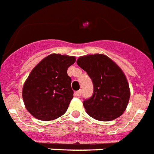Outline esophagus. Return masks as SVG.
Masks as SVG:
<instances>
[{
    "label": "esophagus",
    "instance_id": "34e87169",
    "mask_svg": "<svg viewBox=\"0 0 154 154\" xmlns=\"http://www.w3.org/2000/svg\"><path fill=\"white\" fill-rule=\"evenodd\" d=\"M81 94H82V90H79V91H77L75 92V95L76 96L79 97L81 95Z\"/></svg>",
    "mask_w": 154,
    "mask_h": 154
}]
</instances>
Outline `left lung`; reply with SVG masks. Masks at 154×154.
Returning a JSON list of instances; mask_svg holds the SVG:
<instances>
[{
  "label": "left lung",
  "mask_w": 154,
  "mask_h": 154,
  "mask_svg": "<svg viewBox=\"0 0 154 154\" xmlns=\"http://www.w3.org/2000/svg\"><path fill=\"white\" fill-rule=\"evenodd\" d=\"M77 64L91 79L94 93L83 101L88 115L98 121H111L126 109L130 92L122 69L103 54L81 56Z\"/></svg>",
  "instance_id": "1"
}]
</instances>
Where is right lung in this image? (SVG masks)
<instances>
[{"mask_svg":"<svg viewBox=\"0 0 154 154\" xmlns=\"http://www.w3.org/2000/svg\"><path fill=\"white\" fill-rule=\"evenodd\" d=\"M75 62L74 56L51 54L31 71L22 96L26 109L35 119L50 121L67 111L74 93L67 68Z\"/></svg>","mask_w":154,"mask_h":154,"instance_id":"right-lung-1","label":"right lung"}]
</instances>
